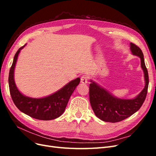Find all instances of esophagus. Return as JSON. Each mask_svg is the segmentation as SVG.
I'll return each instance as SVG.
<instances>
[{
  "mask_svg": "<svg viewBox=\"0 0 156 156\" xmlns=\"http://www.w3.org/2000/svg\"><path fill=\"white\" fill-rule=\"evenodd\" d=\"M88 81V75H84L81 77V83L83 84H87Z\"/></svg>",
  "mask_w": 156,
  "mask_h": 156,
  "instance_id": "esophagus-1",
  "label": "esophagus"
}]
</instances>
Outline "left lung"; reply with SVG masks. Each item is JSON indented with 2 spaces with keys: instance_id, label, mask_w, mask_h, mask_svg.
Segmentation results:
<instances>
[{
  "instance_id": "left-lung-1",
  "label": "left lung",
  "mask_w": 156,
  "mask_h": 156,
  "mask_svg": "<svg viewBox=\"0 0 156 156\" xmlns=\"http://www.w3.org/2000/svg\"><path fill=\"white\" fill-rule=\"evenodd\" d=\"M130 49L132 54L138 56L140 58L141 68L144 73L145 87L135 98L126 100L113 96L111 93L91 80L89 87L90 102L94 114L103 121L115 123L127 119L139 109L146 99L149 78L144 55L139 47L133 43L130 44Z\"/></svg>"
}]
</instances>
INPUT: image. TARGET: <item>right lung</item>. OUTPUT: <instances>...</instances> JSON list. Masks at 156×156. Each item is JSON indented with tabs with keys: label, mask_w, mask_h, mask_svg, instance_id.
Here are the masks:
<instances>
[{
	"label": "right lung",
	"mask_w": 156,
	"mask_h": 156,
	"mask_svg": "<svg viewBox=\"0 0 156 156\" xmlns=\"http://www.w3.org/2000/svg\"><path fill=\"white\" fill-rule=\"evenodd\" d=\"M25 45L17 51L9 73V88L12 100L18 109L32 118L41 120L55 119L63 114L70 96L81 79L73 80L58 91L45 98H32L24 96L19 91L14 81V69L20 52Z\"/></svg>",
	"instance_id": "obj_1"
}]
</instances>
